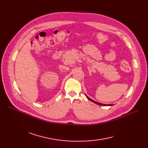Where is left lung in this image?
I'll return each instance as SVG.
<instances>
[{
  "instance_id": "1",
  "label": "left lung",
  "mask_w": 148,
  "mask_h": 148,
  "mask_svg": "<svg viewBox=\"0 0 148 148\" xmlns=\"http://www.w3.org/2000/svg\"><path fill=\"white\" fill-rule=\"evenodd\" d=\"M86 97L88 98V99H89L90 101H91L92 102L94 103H95V104H98V105H99V106H112V104H108V105H107V104H102V103H98V102L95 101H94V100L91 99H90V98H89L88 96H86Z\"/></svg>"
}]
</instances>
